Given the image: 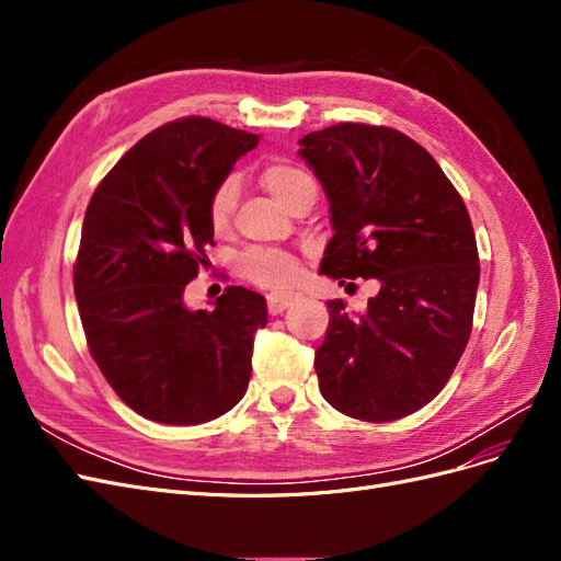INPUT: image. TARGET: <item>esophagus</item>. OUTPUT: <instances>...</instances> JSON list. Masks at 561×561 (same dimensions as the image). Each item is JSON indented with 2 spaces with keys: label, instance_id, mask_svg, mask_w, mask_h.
I'll return each mask as SVG.
<instances>
[{
  "label": "esophagus",
  "instance_id": "34e87169",
  "mask_svg": "<svg viewBox=\"0 0 561 561\" xmlns=\"http://www.w3.org/2000/svg\"><path fill=\"white\" fill-rule=\"evenodd\" d=\"M295 299H297V295H293V293H274V295L266 297V309H268L271 316H278L287 307H290Z\"/></svg>",
  "mask_w": 561,
  "mask_h": 561
}]
</instances>
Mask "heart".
Here are the masks:
<instances>
[{
	"label": "heart",
	"instance_id": "b5f03b06",
	"mask_svg": "<svg viewBox=\"0 0 561 561\" xmlns=\"http://www.w3.org/2000/svg\"><path fill=\"white\" fill-rule=\"evenodd\" d=\"M262 184L268 190V194L276 201H280L285 208H293L295 203L307 196L316 194V184L307 171H301L297 165L290 163H271L264 168ZM236 201H239V184L233 178H227L217 184L210 198V225L213 229H225L229 225V217L236 208ZM239 271L250 278L252 283L264 285V287H283L297 278L299 264L293 254L280 252V250H268V248H250L241 254Z\"/></svg>",
	"mask_w": 561,
	"mask_h": 561
}]
</instances>
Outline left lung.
Instances as JSON below:
<instances>
[{
  "instance_id": "left-lung-1",
  "label": "left lung",
  "mask_w": 561,
  "mask_h": 561,
  "mask_svg": "<svg viewBox=\"0 0 561 561\" xmlns=\"http://www.w3.org/2000/svg\"><path fill=\"white\" fill-rule=\"evenodd\" d=\"M299 147L330 201L320 274L379 280L360 316L328 301L313 363L320 393L353 419H402L445 388L470 339L480 257L466 203L400 130L336 124Z\"/></svg>"
}]
</instances>
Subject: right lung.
<instances>
[{"instance_id":"add662e5","label":"right lung","mask_w":561,"mask_h":561,"mask_svg":"<svg viewBox=\"0 0 561 561\" xmlns=\"http://www.w3.org/2000/svg\"><path fill=\"white\" fill-rule=\"evenodd\" d=\"M260 135L184 116L133 145L98 184L75 262L89 351L133 412L196 426L245 396L262 295L231 285L213 311H192L184 287L208 266L210 198Z\"/></svg>"}]
</instances>
